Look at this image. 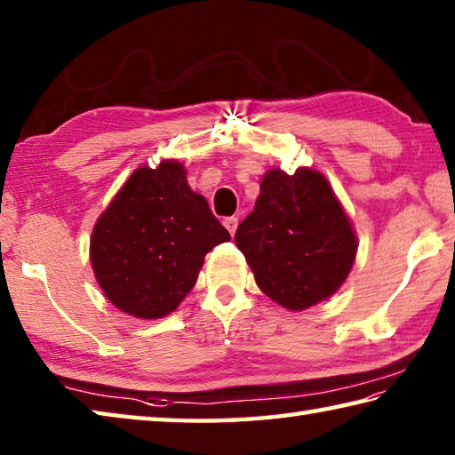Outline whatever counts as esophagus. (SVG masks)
I'll return each mask as SVG.
<instances>
[{"mask_svg":"<svg viewBox=\"0 0 455 455\" xmlns=\"http://www.w3.org/2000/svg\"><path fill=\"white\" fill-rule=\"evenodd\" d=\"M222 225H225V228L228 230L230 235H235L236 233V227H238V219L236 217H228V219L222 220Z\"/></svg>","mask_w":455,"mask_h":455,"instance_id":"esophagus-1","label":"esophagus"}]
</instances>
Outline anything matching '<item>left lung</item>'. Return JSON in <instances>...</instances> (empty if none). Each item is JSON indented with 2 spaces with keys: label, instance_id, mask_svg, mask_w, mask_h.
Here are the masks:
<instances>
[{
  "label": "left lung",
  "instance_id": "obj_1",
  "mask_svg": "<svg viewBox=\"0 0 455 455\" xmlns=\"http://www.w3.org/2000/svg\"><path fill=\"white\" fill-rule=\"evenodd\" d=\"M260 291L292 312L326 300L348 278L358 238L328 179L310 167L270 169L254 211L236 228Z\"/></svg>",
  "mask_w": 455,
  "mask_h": 455
}]
</instances>
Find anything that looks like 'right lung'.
Masks as SVG:
<instances>
[{
    "label": "right lung",
    "instance_id": "add662e5",
    "mask_svg": "<svg viewBox=\"0 0 455 455\" xmlns=\"http://www.w3.org/2000/svg\"><path fill=\"white\" fill-rule=\"evenodd\" d=\"M230 241L209 203L175 159L139 167L97 219L89 260L113 307L141 320L175 312L191 292L206 252Z\"/></svg>",
    "mask_w": 455,
    "mask_h": 455
}]
</instances>
